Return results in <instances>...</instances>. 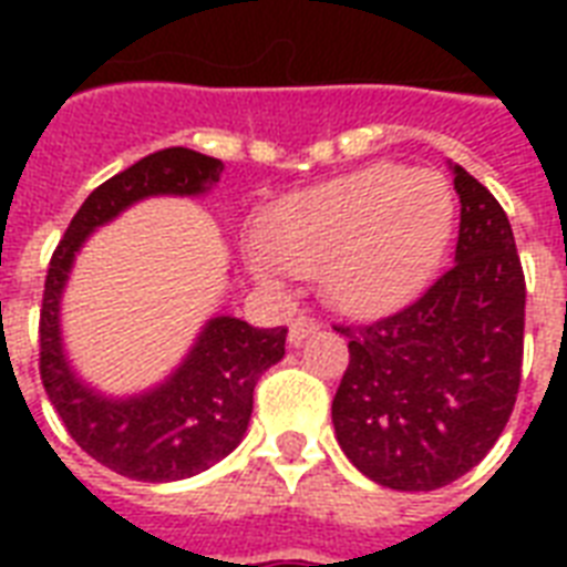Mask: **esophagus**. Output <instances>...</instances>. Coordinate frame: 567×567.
I'll list each match as a JSON object with an SVG mask.
<instances>
[{"label":"esophagus","instance_id":"obj_1","mask_svg":"<svg viewBox=\"0 0 567 567\" xmlns=\"http://www.w3.org/2000/svg\"><path fill=\"white\" fill-rule=\"evenodd\" d=\"M320 323L315 318H297L291 323V329H288V338H291V344H302L306 338L311 336V332H318Z\"/></svg>","mask_w":567,"mask_h":567}]
</instances>
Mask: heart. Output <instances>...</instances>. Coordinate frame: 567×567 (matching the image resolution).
Wrapping results in <instances>:
<instances>
[{
    "label": "heart",
    "instance_id": "1",
    "mask_svg": "<svg viewBox=\"0 0 567 567\" xmlns=\"http://www.w3.org/2000/svg\"><path fill=\"white\" fill-rule=\"evenodd\" d=\"M453 203L432 173L373 164L285 199L265 226L266 252L252 256L265 282L282 274H323L327 293L353 315L405 300L447 247Z\"/></svg>",
    "mask_w": 567,
    "mask_h": 567
}]
</instances>
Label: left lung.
<instances>
[{"label": "left lung", "mask_w": 567, "mask_h": 567, "mask_svg": "<svg viewBox=\"0 0 567 567\" xmlns=\"http://www.w3.org/2000/svg\"><path fill=\"white\" fill-rule=\"evenodd\" d=\"M450 171L462 203L456 265L394 315L336 327L350 338L336 439L396 492H435L480 465L520 385L527 285L509 217L471 173Z\"/></svg>", "instance_id": "8db88e82"}]
</instances>
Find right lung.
Masks as SVG:
<instances>
[{
  "instance_id": "obj_1",
  "label": "right lung",
  "mask_w": 567,
  "mask_h": 567,
  "mask_svg": "<svg viewBox=\"0 0 567 567\" xmlns=\"http://www.w3.org/2000/svg\"><path fill=\"white\" fill-rule=\"evenodd\" d=\"M220 173V158L185 146L146 155L84 199L49 261L40 309V379L49 403L87 456L128 480H188L229 456L247 432L252 388L285 355L288 329H256L229 315L212 318L164 382L135 396H105L75 377L64 353V285L91 231L146 196L208 194Z\"/></svg>"
}]
</instances>
